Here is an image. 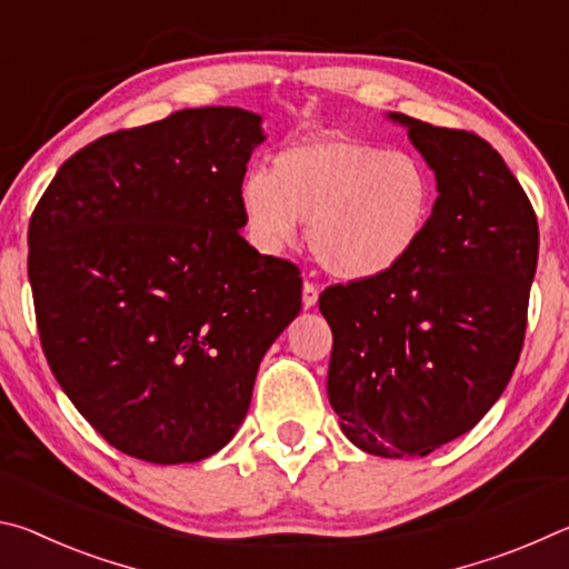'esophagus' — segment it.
Returning a JSON list of instances; mask_svg holds the SVG:
<instances>
[{"instance_id":"34e87169","label":"esophagus","mask_w":569,"mask_h":569,"mask_svg":"<svg viewBox=\"0 0 569 569\" xmlns=\"http://www.w3.org/2000/svg\"><path fill=\"white\" fill-rule=\"evenodd\" d=\"M301 301H303V308H313L316 306V301H319V288H316V283H311V281L303 283Z\"/></svg>"}]
</instances>
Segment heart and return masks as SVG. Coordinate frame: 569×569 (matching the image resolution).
I'll return each mask as SVG.
<instances>
[{
  "instance_id": "heart-1",
  "label": "heart",
  "mask_w": 569,
  "mask_h": 569,
  "mask_svg": "<svg viewBox=\"0 0 569 569\" xmlns=\"http://www.w3.org/2000/svg\"><path fill=\"white\" fill-rule=\"evenodd\" d=\"M240 206L268 253L291 246L308 223V246L343 281H373L407 261L435 210L429 168L379 142L319 138L288 148L271 172H248Z\"/></svg>"
}]
</instances>
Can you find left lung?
I'll use <instances>...</instances> for the list:
<instances>
[{
    "label": "left lung",
    "mask_w": 569,
    "mask_h": 569,
    "mask_svg": "<svg viewBox=\"0 0 569 569\" xmlns=\"http://www.w3.org/2000/svg\"><path fill=\"white\" fill-rule=\"evenodd\" d=\"M407 124L439 198L419 248L373 281L329 286V401L377 457H427L502 397L527 331L539 250L535 208L502 156L469 130Z\"/></svg>",
    "instance_id": "8db88e82"
}]
</instances>
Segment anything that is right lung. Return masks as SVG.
I'll list each match as a JSON object with an SVG mask.
<instances>
[{
	"label": "right lung",
	"mask_w": 569,
	"mask_h": 569,
	"mask_svg": "<svg viewBox=\"0 0 569 569\" xmlns=\"http://www.w3.org/2000/svg\"><path fill=\"white\" fill-rule=\"evenodd\" d=\"M261 118L180 110L62 162L30 218L47 363L122 455L182 465L233 439L258 363L301 311V271L240 236Z\"/></svg>",
	"instance_id": "1"
}]
</instances>
